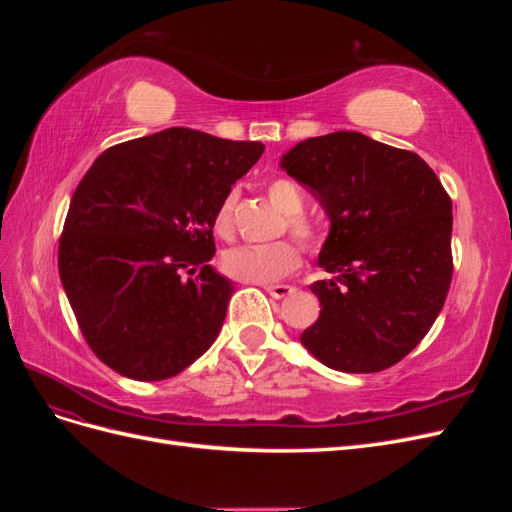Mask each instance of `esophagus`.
I'll return each mask as SVG.
<instances>
[{
	"label": "esophagus",
	"instance_id": "1",
	"mask_svg": "<svg viewBox=\"0 0 512 512\" xmlns=\"http://www.w3.org/2000/svg\"><path fill=\"white\" fill-rule=\"evenodd\" d=\"M273 299H284V297H288V294H292L294 292V288L292 286H286V284H277V286H267L265 288Z\"/></svg>",
	"mask_w": 512,
	"mask_h": 512
}]
</instances>
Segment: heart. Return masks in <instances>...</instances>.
Wrapping results in <instances>:
<instances>
[{
  "label": "heart",
  "mask_w": 512,
  "mask_h": 512,
  "mask_svg": "<svg viewBox=\"0 0 512 512\" xmlns=\"http://www.w3.org/2000/svg\"><path fill=\"white\" fill-rule=\"evenodd\" d=\"M269 198L271 203L286 213V224L303 245L316 247L320 241V232L312 220H307L303 211L305 198L301 188L290 179H273L269 183ZM237 192H228L222 203L215 209L213 226L215 232L222 237H228L232 232V211H235ZM301 254L297 245L292 241H273L265 245H239L230 247L222 256L224 271L241 282H256V284H269L275 280H282L284 275L292 273L299 267Z\"/></svg>",
  "instance_id": "1"
}]
</instances>
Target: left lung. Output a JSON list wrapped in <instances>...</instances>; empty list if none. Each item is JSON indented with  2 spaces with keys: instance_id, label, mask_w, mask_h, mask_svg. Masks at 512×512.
<instances>
[{
  "instance_id": "left-lung-1",
  "label": "left lung",
  "mask_w": 512,
  "mask_h": 512,
  "mask_svg": "<svg viewBox=\"0 0 512 512\" xmlns=\"http://www.w3.org/2000/svg\"><path fill=\"white\" fill-rule=\"evenodd\" d=\"M280 166L331 220L318 265L333 277L309 286L322 309L301 344L346 374L399 363L451 288V196L416 153L361 132L305 138Z\"/></svg>"
}]
</instances>
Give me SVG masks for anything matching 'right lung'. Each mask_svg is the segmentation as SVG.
<instances>
[{
    "label": "right lung",
    "instance_id": "right-lung-1",
    "mask_svg": "<svg viewBox=\"0 0 512 512\" xmlns=\"http://www.w3.org/2000/svg\"><path fill=\"white\" fill-rule=\"evenodd\" d=\"M262 151L258 141L168 128L91 164L70 200L59 277L104 365L166 380L215 342L235 288L209 265L213 215Z\"/></svg>",
    "mask_w": 512,
    "mask_h": 512
}]
</instances>
